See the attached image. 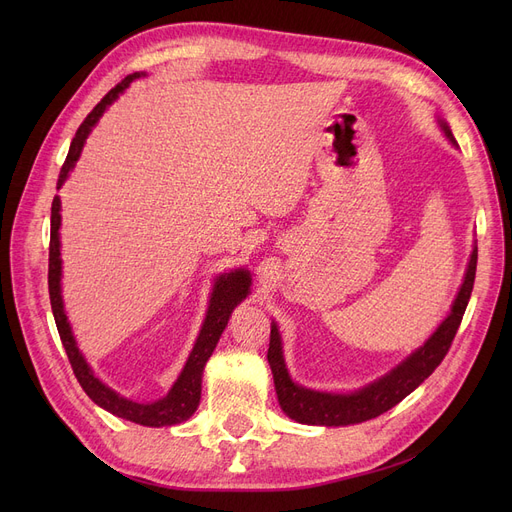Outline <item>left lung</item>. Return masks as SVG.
Listing matches in <instances>:
<instances>
[{"label": "left lung", "instance_id": "left-lung-1", "mask_svg": "<svg viewBox=\"0 0 512 512\" xmlns=\"http://www.w3.org/2000/svg\"><path fill=\"white\" fill-rule=\"evenodd\" d=\"M444 134L452 145H456L452 132L446 122H440ZM477 270V245L473 247L465 282L456 294L452 303L450 315L438 326V330L427 338L423 346L411 353L400 365H396L384 378L375 380L373 384L351 392V394H330V392H315L303 386H297L288 375L284 355H282V340L278 326L272 324L270 348H267V363L274 373V386L278 394V402L282 411L299 423L305 425H353L361 421H369L380 417L382 413L396 407L398 402L409 396L425 378L434 373V369L446 357L448 348L456 336V330L461 326L467 303L471 299V290L475 282Z\"/></svg>", "mask_w": 512, "mask_h": 512}]
</instances>
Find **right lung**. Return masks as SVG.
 Masks as SVG:
<instances>
[{
  "label": "right lung",
  "instance_id": "1",
  "mask_svg": "<svg viewBox=\"0 0 512 512\" xmlns=\"http://www.w3.org/2000/svg\"><path fill=\"white\" fill-rule=\"evenodd\" d=\"M141 72L128 74L122 83H118L110 93H107L95 107L93 112L85 118V122L78 126L74 139L70 143V151L66 155L64 166L60 170L58 178V188L64 184L68 178V172L74 168L76 159L80 157V151H83V145L89 137L91 128L97 124V120L103 116L107 110V105H112L118 95L132 83L134 78H139ZM60 197H53L51 203V234H49V274H47V284H49V301H51V311L53 319H56V326L60 332V340L66 348L68 361L72 365V371L76 375L78 384L83 386L87 396L99 405L101 409L110 411L116 417L128 419L132 423L147 425V427H164V425H176L186 421L191 417L201 400V378H203V367L207 359L211 357L215 344H218L224 328L228 326V319L232 309L242 301L247 299L249 286H251V274L247 270H234L230 274H222L218 280H215L211 299H209V309L203 321V328L199 332V338L193 346L191 355H188V361L178 375V380L174 382L172 390L168 396L161 400L149 402V405H141V402L128 400L114 392L112 388H107L103 382L95 378L93 369L87 365L83 353L78 351L76 340L72 336L68 317L64 311V301H62V259H60Z\"/></svg>",
  "mask_w": 512,
  "mask_h": 512
}]
</instances>
